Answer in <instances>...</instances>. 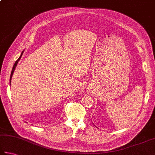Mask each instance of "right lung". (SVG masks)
<instances>
[{
    "mask_svg": "<svg viewBox=\"0 0 155 155\" xmlns=\"http://www.w3.org/2000/svg\"><path fill=\"white\" fill-rule=\"evenodd\" d=\"M23 51H22V53H21L20 57L19 58H18V60H17V61L15 62V63L14 64L13 67V69H12V71H11V77H10V83H11V78H12V76H13V72H14V71H15V68H16V66H17V64L18 62H19V60L21 59V56H22V54H23Z\"/></svg>",
    "mask_w": 155,
    "mask_h": 155,
    "instance_id": "1",
    "label": "right lung"
}]
</instances>
